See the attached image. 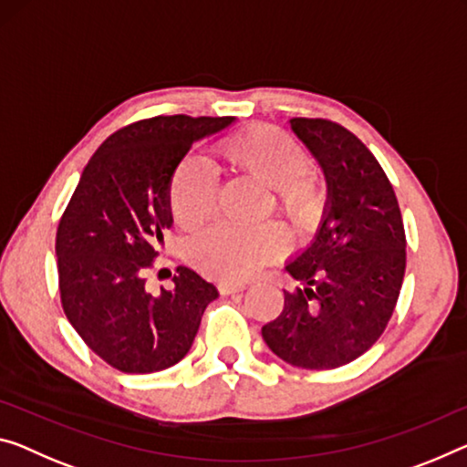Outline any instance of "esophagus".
Here are the masks:
<instances>
[{"instance_id":"esophagus-1","label":"esophagus","mask_w":467,"mask_h":467,"mask_svg":"<svg viewBox=\"0 0 467 467\" xmlns=\"http://www.w3.org/2000/svg\"><path fill=\"white\" fill-rule=\"evenodd\" d=\"M217 288L221 294H235V292H242L246 285L240 282H219Z\"/></svg>"}]
</instances>
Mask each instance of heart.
Wrapping results in <instances>:
<instances>
[{"mask_svg": "<svg viewBox=\"0 0 467 467\" xmlns=\"http://www.w3.org/2000/svg\"><path fill=\"white\" fill-rule=\"evenodd\" d=\"M229 159L250 175L274 188L277 206L298 227H311L324 214L327 193L311 171V159L288 133L271 127L229 135L223 141ZM219 193V169L209 156L190 152L171 177L169 202L179 225L202 223L214 211ZM288 244L277 223L240 225L221 221L192 240L190 254L198 267L214 275L244 277Z\"/></svg>", "mask_w": 467, "mask_h": 467, "instance_id": "1", "label": "heart"}]
</instances>
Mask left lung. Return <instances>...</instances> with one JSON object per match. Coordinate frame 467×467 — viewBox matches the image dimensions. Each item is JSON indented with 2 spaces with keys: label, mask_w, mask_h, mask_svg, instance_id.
<instances>
[{
  "label": "left lung",
  "mask_w": 467,
  "mask_h": 467,
  "mask_svg": "<svg viewBox=\"0 0 467 467\" xmlns=\"http://www.w3.org/2000/svg\"><path fill=\"white\" fill-rule=\"evenodd\" d=\"M319 161L327 211L305 253L285 265L296 288L263 338L285 363L334 369L361 357L389 326L403 285L405 227L394 190L368 146L327 119H290Z\"/></svg>",
  "instance_id": "obj_1"
}]
</instances>
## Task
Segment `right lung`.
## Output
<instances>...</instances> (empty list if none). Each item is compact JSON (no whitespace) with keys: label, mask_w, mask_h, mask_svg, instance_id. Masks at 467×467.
<instances>
[{"label":"right lung","mask_w":467,"mask_h":467,"mask_svg":"<svg viewBox=\"0 0 467 467\" xmlns=\"http://www.w3.org/2000/svg\"><path fill=\"white\" fill-rule=\"evenodd\" d=\"M234 117H152L114 131L91 156L56 234L60 300L70 326L125 374H152L188 355L204 308L219 296L196 271L177 267L175 288L152 294L169 185L192 143Z\"/></svg>","instance_id":"right-lung-1"}]
</instances>
